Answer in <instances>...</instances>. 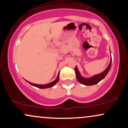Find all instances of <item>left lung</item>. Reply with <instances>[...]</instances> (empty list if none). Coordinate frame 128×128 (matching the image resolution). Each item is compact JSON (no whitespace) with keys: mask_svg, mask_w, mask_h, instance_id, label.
<instances>
[{"mask_svg":"<svg viewBox=\"0 0 128 128\" xmlns=\"http://www.w3.org/2000/svg\"><path fill=\"white\" fill-rule=\"evenodd\" d=\"M111 62H112V58H111V60H110L109 66L107 67V68L103 72L100 73V74H96V75L92 76L91 78H84L80 75L78 69L77 67L76 66L75 68H74V71H75L76 79H77V80H78L79 82L81 83L82 84L85 85V86H93V85L99 83L100 80H102L106 76V74H108V72H109L110 69L111 68Z\"/></svg>","mask_w":128,"mask_h":128,"instance_id":"left-lung-1","label":"left lung"}]
</instances>
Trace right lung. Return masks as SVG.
Returning a JSON list of instances; mask_svg holds the SVG:
<instances>
[{
  "label": "right lung",
  "mask_w": 128,
  "mask_h": 128,
  "mask_svg": "<svg viewBox=\"0 0 128 128\" xmlns=\"http://www.w3.org/2000/svg\"><path fill=\"white\" fill-rule=\"evenodd\" d=\"M60 72L58 73V76H57V78H56V79L54 81L50 83H49V84H44V85H40V84H33V83H31L29 81H26L28 82L30 84V85H32V86H36V87L38 88H50V87H52L53 86H54L58 82V81H59V78H60Z\"/></svg>",
  "instance_id": "add662e5"
}]
</instances>
